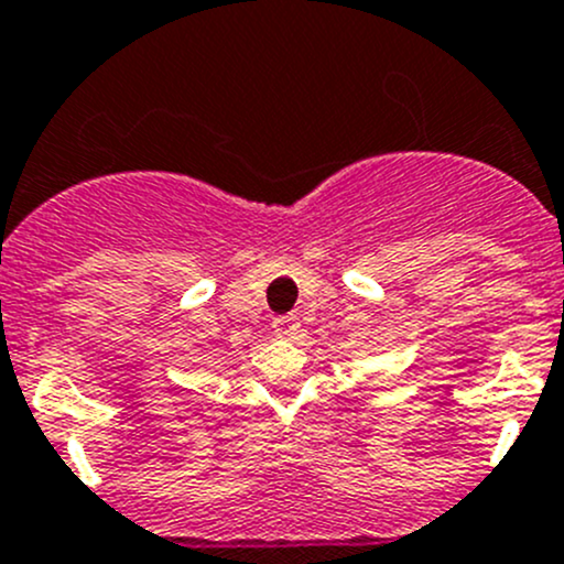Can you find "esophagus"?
<instances>
[{"label":"esophagus","instance_id":"1","mask_svg":"<svg viewBox=\"0 0 564 564\" xmlns=\"http://www.w3.org/2000/svg\"><path fill=\"white\" fill-rule=\"evenodd\" d=\"M272 327H275V333L283 335V338H294V335L300 333V318L294 314L278 316L275 322H272Z\"/></svg>","mask_w":564,"mask_h":564}]
</instances>
